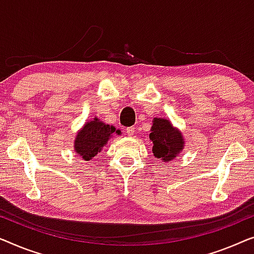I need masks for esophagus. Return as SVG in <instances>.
I'll list each match as a JSON object with an SVG mask.
<instances>
[{
	"label": "esophagus",
	"instance_id": "34e87169",
	"mask_svg": "<svg viewBox=\"0 0 254 254\" xmlns=\"http://www.w3.org/2000/svg\"><path fill=\"white\" fill-rule=\"evenodd\" d=\"M127 134L128 135V137H132V135L134 134V127H127Z\"/></svg>",
	"mask_w": 254,
	"mask_h": 254
}]
</instances>
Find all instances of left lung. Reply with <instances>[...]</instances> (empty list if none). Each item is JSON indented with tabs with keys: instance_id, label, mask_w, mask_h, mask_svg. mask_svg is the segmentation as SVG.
Returning <instances> with one entry per match:
<instances>
[{
	"instance_id": "left-lung-1",
	"label": "left lung",
	"mask_w": 254,
	"mask_h": 254,
	"mask_svg": "<svg viewBox=\"0 0 254 254\" xmlns=\"http://www.w3.org/2000/svg\"><path fill=\"white\" fill-rule=\"evenodd\" d=\"M149 140L153 144V154L164 162L175 160L183 151L185 144L182 131L175 127L169 120L162 117L153 120Z\"/></svg>"
}]
</instances>
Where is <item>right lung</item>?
<instances>
[{"instance_id":"1","label":"right lung","mask_w":254,"mask_h":254,"mask_svg":"<svg viewBox=\"0 0 254 254\" xmlns=\"http://www.w3.org/2000/svg\"><path fill=\"white\" fill-rule=\"evenodd\" d=\"M116 134H122L121 130L114 126L106 124L95 116L93 120L85 122L84 127L78 130L73 140V149L81 159L90 161L101 152L109 139Z\"/></svg>"}]
</instances>
